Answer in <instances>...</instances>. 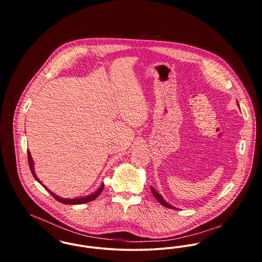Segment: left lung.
I'll return each instance as SVG.
<instances>
[{
    "label": "left lung",
    "instance_id": "1",
    "mask_svg": "<svg viewBox=\"0 0 262 262\" xmlns=\"http://www.w3.org/2000/svg\"><path fill=\"white\" fill-rule=\"evenodd\" d=\"M237 105L239 106V104L237 103ZM151 188V192H152V194L154 195V198L162 205V206H164V207H166V208H168V209H173V210H178V208H176V207H173V206H171V205H169L166 201H164V199L161 196V194H159L154 188L152 187H150Z\"/></svg>",
    "mask_w": 262,
    "mask_h": 262
}]
</instances>
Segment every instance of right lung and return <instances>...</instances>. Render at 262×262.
Returning a JSON list of instances; mask_svg holds the SVG:
<instances>
[{
  "instance_id": "add662e5",
  "label": "right lung",
  "mask_w": 262,
  "mask_h": 262,
  "mask_svg": "<svg viewBox=\"0 0 262 262\" xmlns=\"http://www.w3.org/2000/svg\"><path fill=\"white\" fill-rule=\"evenodd\" d=\"M27 152H28V163H29V167H30V170H31V172H32V174H33V177H34V179H35L38 183H39L42 187H44L47 191H49L50 194H51L55 200H57L59 203H62V204H66V205H80V204H84V203L92 202V201H94V200L102 192L103 188L105 187V186H104V183H103L102 186L99 187L96 191H94L93 193H91V194H89V195H85V196H79V198H75V199H66V198L58 196L57 194H55L54 192H52L51 190H49L47 187H45V186L39 181V179H38L37 176H36V173H35V170H34V162H33L31 153H30L29 150H28Z\"/></svg>"
}]
</instances>
